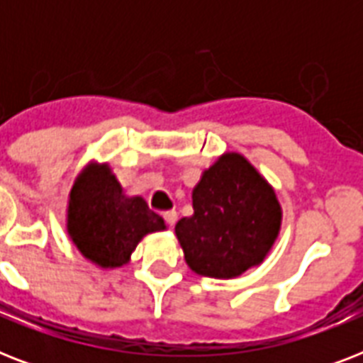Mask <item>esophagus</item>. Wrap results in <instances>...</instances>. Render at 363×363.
<instances>
[{
    "label": "esophagus",
    "mask_w": 363,
    "mask_h": 363,
    "mask_svg": "<svg viewBox=\"0 0 363 363\" xmlns=\"http://www.w3.org/2000/svg\"><path fill=\"white\" fill-rule=\"evenodd\" d=\"M164 220H165V224H167V226H169V228L175 226V222H177V213H175V211H165V213H164Z\"/></svg>",
    "instance_id": "esophagus-1"
}]
</instances>
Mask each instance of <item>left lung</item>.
<instances>
[{
  "label": "left lung",
  "mask_w": 363,
  "mask_h": 363,
  "mask_svg": "<svg viewBox=\"0 0 363 363\" xmlns=\"http://www.w3.org/2000/svg\"><path fill=\"white\" fill-rule=\"evenodd\" d=\"M194 215L175 233L188 267L203 277L233 279L259 265L281 232L275 190L242 154L226 152L203 171L192 192Z\"/></svg>",
  "instance_id": "obj_1"
}]
</instances>
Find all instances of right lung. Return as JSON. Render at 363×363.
<instances>
[{
    "label": "right lung",
    "mask_w": 363,
    "mask_h": 363,
    "mask_svg": "<svg viewBox=\"0 0 363 363\" xmlns=\"http://www.w3.org/2000/svg\"><path fill=\"white\" fill-rule=\"evenodd\" d=\"M165 230L164 218L141 196H125L109 164L92 162L79 173L67 201V235L101 269L128 264L145 235Z\"/></svg>",
    "instance_id": "1"
}]
</instances>
